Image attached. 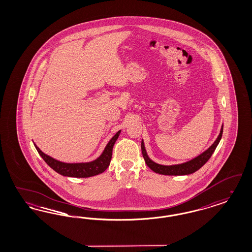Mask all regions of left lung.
Returning <instances> with one entry per match:
<instances>
[{"label":"left lung","mask_w":252,"mask_h":252,"mask_svg":"<svg viewBox=\"0 0 252 252\" xmlns=\"http://www.w3.org/2000/svg\"><path fill=\"white\" fill-rule=\"evenodd\" d=\"M223 134V126L221 127L220 133L216 140V142L212 144L206 151H204L202 154L199 156L195 157L189 161L180 163V164H174V165H162L158 164L155 161H153L146 153L145 147H144V141H142V153L144 157V161L147 164V166L150 168L155 173L160 175H166V176H184V175H190L197 171L198 169L203 166L204 164L209 160V158L214 154L216 150V146L219 144Z\"/></svg>","instance_id":"left-lung-1"}]
</instances>
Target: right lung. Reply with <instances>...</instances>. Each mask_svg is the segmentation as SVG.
<instances>
[{"label":"right lung","instance_id":"1","mask_svg":"<svg viewBox=\"0 0 252 252\" xmlns=\"http://www.w3.org/2000/svg\"><path fill=\"white\" fill-rule=\"evenodd\" d=\"M121 130L117 132L108 142L107 146L105 147L103 153L98 157L96 159L90 161V162H79V163H66L62 162L58 159L53 158L52 157L44 154L36 144V147L38 154L44 159V161L48 164L50 167L55 170L65 177H72V178H90L96 175L103 173L108 167L111 157H112V148L115 144L116 140L120 135Z\"/></svg>","mask_w":252,"mask_h":252}]
</instances>
